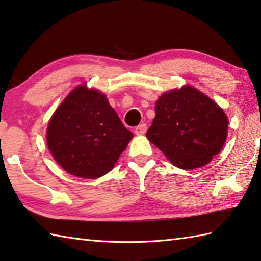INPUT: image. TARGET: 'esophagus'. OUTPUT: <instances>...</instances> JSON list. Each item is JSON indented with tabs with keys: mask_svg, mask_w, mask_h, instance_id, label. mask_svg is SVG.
I'll return each instance as SVG.
<instances>
[{
	"mask_svg": "<svg viewBox=\"0 0 261 261\" xmlns=\"http://www.w3.org/2000/svg\"><path fill=\"white\" fill-rule=\"evenodd\" d=\"M146 129H147L146 124H141L134 129V133L136 135H144L146 133Z\"/></svg>",
	"mask_w": 261,
	"mask_h": 261,
	"instance_id": "esophagus-1",
	"label": "esophagus"
}]
</instances>
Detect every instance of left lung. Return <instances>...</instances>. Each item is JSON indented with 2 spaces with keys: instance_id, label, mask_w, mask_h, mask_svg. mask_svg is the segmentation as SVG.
<instances>
[{
  "instance_id": "left-lung-1",
  "label": "left lung",
  "mask_w": 261,
  "mask_h": 261,
  "mask_svg": "<svg viewBox=\"0 0 261 261\" xmlns=\"http://www.w3.org/2000/svg\"><path fill=\"white\" fill-rule=\"evenodd\" d=\"M228 119L217 103L185 85L162 94L146 137L181 169L205 166L227 137Z\"/></svg>"
}]
</instances>
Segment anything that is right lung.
Segmentation results:
<instances>
[{"instance_id": "add662e5", "label": "right lung", "mask_w": 261, "mask_h": 261, "mask_svg": "<svg viewBox=\"0 0 261 261\" xmlns=\"http://www.w3.org/2000/svg\"><path fill=\"white\" fill-rule=\"evenodd\" d=\"M133 133L121 124L106 95L80 85L54 112L46 143L59 165L81 178H99L114 168Z\"/></svg>"}]
</instances>
